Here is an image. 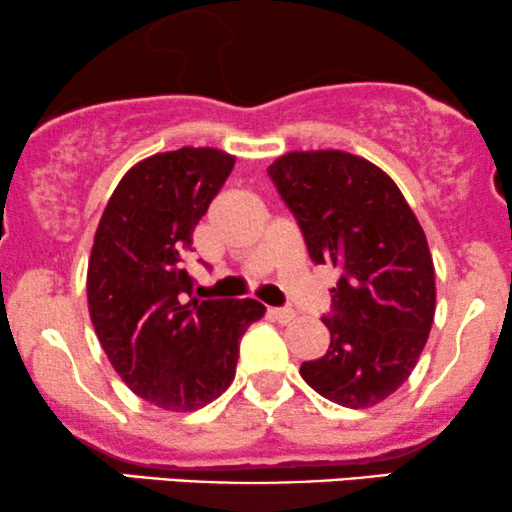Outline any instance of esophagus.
I'll use <instances>...</instances> for the list:
<instances>
[{
  "label": "esophagus",
  "instance_id": "34e87169",
  "mask_svg": "<svg viewBox=\"0 0 512 512\" xmlns=\"http://www.w3.org/2000/svg\"><path fill=\"white\" fill-rule=\"evenodd\" d=\"M268 315L272 317V320L280 322V324H289L296 317V313L291 308H270Z\"/></svg>",
  "mask_w": 512,
  "mask_h": 512
}]
</instances>
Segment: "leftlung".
Here are the masks:
<instances>
[{
  "instance_id": "left-lung-1",
  "label": "left lung",
  "mask_w": 512,
  "mask_h": 512,
  "mask_svg": "<svg viewBox=\"0 0 512 512\" xmlns=\"http://www.w3.org/2000/svg\"><path fill=\"white\" fill-rule=\"evenodd\" d=\"M268 176L313 263L341 272L322 317L329 350L301 364L303 381L341 407H374L407 381L433 327L426 232L393 178L350 152H287Z\"/></svg>"
}]
</instances>
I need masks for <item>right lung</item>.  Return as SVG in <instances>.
Returning a JSON list of instances; mask_svg holds the SVG:
<instances>
[{"label":"right lung","mask_w":512,"mask_h":512,"mask_svg":"<svg viewBox=\"0 0 512 512\" xmlns=\"http://www.w3.org/2000/svg\"><path fill=\"white\" fill-rule=\"evenodd\" d=\"M232 167L216 148L159 152L126 171L98 223L91 322L119 378L159 409L195 411L223 395L240 338L265 313L254 298H190L192 230Z\"/></svg>","instance_id":"add662e5"}]
</instances>
